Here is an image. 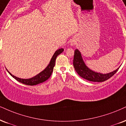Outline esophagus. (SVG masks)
Returning <instances> with one entry per match:
<instances>
[{"label": "esophagus", "instance_id": "esophagus-1", "mask_svg": "<svg viewBox=\"0 0 126 126\" xmlns=\"http://www.w3.org/2000/svg\"><path fill=\"white\" fill-rule=\"evenodd\" d=\"M76 43H77V42H76L75 40H72V41H71V46H75V45L76 44Z\"/></svg>", "mask_w": 126, "mask_h": 126}]
</instances>
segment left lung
<instances>
[{"label": "left lung", "mask_w": 126, "mask_h": 126, "mask_svg": "<svg viewBox=\"0 0 126 126\" xmlns=\"http://www.w3.org/2000/svg\"><path fill=\"white\" fill-rule=\"evenodd\" d=\"M73 64L76 72L78 73L80 77H81L85 79L92 82H103L108 80L111 78L119 70V68L114 70L113 72L108 73L106 74H103L94 72V71L90 69L87 66L82 59L81 54L78 49H75L74 53Z\"/></svg>", "instance_id": "8db88e82"}]
</instances>
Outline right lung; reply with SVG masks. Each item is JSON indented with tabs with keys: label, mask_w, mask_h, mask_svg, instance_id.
<instances>
[{
	"label": "right lung",
	"mask_w": 126,
	"mask_h": 126,
	"mask_svg": "<svg viewBox=\"0 0 126 126\" xmlns=\"http://www.w3.org/2000/svg\"><path fill=\"white\" fill-rule=\"evenodd\" d=\"M63 48H60L58 49V50H57L55 52V53L54 54L53 56H52V58L49 62V64L48 65V66H47L46 68L44 69L43 71H41V72L39 73L38 74H37V75H35V77L29 79H21L17 78L15 76L12 75L9 71L6 69L7 72L9 73V74L12 76V77L14 78L15 79H16L17 81L21 83H23V84H25L27 85H30V86H32V85H36L37 84H39L40 83H43L44 81H46L51 77L52 72H53L54 67L55 66V60L57 58V56L60 55L61 53L63 52Z\"/></svg>",
	"instance_id": "right-lung-1"
}]
</instances>
